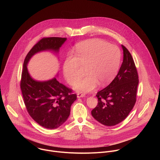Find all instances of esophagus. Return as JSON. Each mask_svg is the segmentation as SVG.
Returning a JSON list of instances; mask_svg holds the SVG:
<instances>
[{"instance_id":"obj_1","label":"esophagus","mask_w":160,"mask_h":160,"mask_svg":"<svg viewBox=\"0 0 160 160\" xmlns=\"http://www.w3.org/2000/svg\"><path fill=\"white\" fill-rule=\"evenodd\" d=\"M85 94H81V93H78L77 94V98H83L85 97Z\"/></svg>"}]
</instances>
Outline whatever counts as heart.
<instances>
[{
	"mask_svg": "<svg viewBox=\"0 0 160 160\" xmlns=\"http://www.w3.org/2000/svg\"><path fill=\"white\" fill-rule=\"evenodd\" d=\"M76 56H68L64 62L62 72L66 81L73 84L80 77L79 68L87 67L88 76L77 82L74 90L87 93L109 84L116 77L121 61V52L115 45L100 39H90L79 43Z\"/></svg>",
	"mask_w": 160,
	"mask_h": 160,
	"instance_id": "obj_1",
	"label": "heart"
}]
</instances>
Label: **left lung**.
I'll use <instances>...</instances> for the list:
<instances>
[{"label":"left lung","instance_id":"8db88e82","mask_svg":"<svg viewBox=\"0 0 160 160\" xmlns=\"http://www.w3.org/2000/svg\"><path fill=\"white\" fill-rule=\"evenodd\" d=\"M123 59L118 73L111 83L99 91L97 106L91 111L98 122L114 126L124 120L136 102L139 77L136 67L128 49L122 45Z\"/></svg>","mask_w":160,"mask_h":160}]
</instances>
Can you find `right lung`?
<instances>
[{"label": "right lung", "mask_w": 160, "mask_h": 160, "mask_svg": "<svg viewBox=\"0 0 160 160\" xmlns=\"http://www.w3.org/2000/svg\"><path fill=\"white\" fill-rule=\"evenodd\" d=\"M66 40L59 37L41 39L29 51L23 63L20 86L25 104L30 117L48 129L57 128L67 120L77 95L72 94V90L59 83L56 77L45 81L35 80L30 75L27 65L37 53L51 51L58 54Z\"/></svg>", "instance_id": "add662e5"}]
</instances>
